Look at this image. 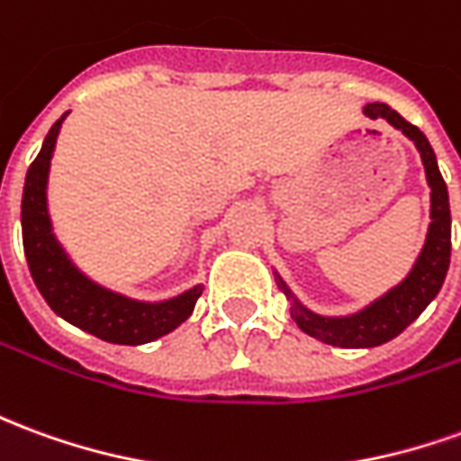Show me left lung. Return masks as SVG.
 <instances>
[{"instance_id": "obj_1", "label": "left lung", "mask_w": 461, "mask_h": 461, "mask_svg": "<svg viewBox=\"0 0 461 461\" xmlns=\"http://www.w3.org/2000/svg\"><path fill=\"white\" fill-rule=\"evenodd\" d=\"M365 114L372 119H387L392 127L402 130V134H407L414 141V147L420 149L427 182L432 186V221H429L424 249L417 257L407 279L399 282L394 289H389L384 297H379L369 307L357 314H349V317H320V314L309 312L292 297L285 282L276 276V285L282 286L286 297L292 299V320L297 321L299 330L307 331L309 337H314L320 342L344 347V349L379 347L407 330L442 289L444 276L449 269V252H452L449 194H447V185H444L442 172L437 167V157L429 147V140L387 104H379V102L366 104Z\"/></svg>"}]
</instances>
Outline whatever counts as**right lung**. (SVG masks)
<instances>
[{
    "label": "right lung",
    "mask_w": 461,
    "mask_h": 461,
    "mask_svg": "<svg viewBox=\"0 0 461 461\" xmlns=\"http://www.w3.org/2000/svg\"><path fill=\"white\" fill-rule=\"evenodd\" d=\"M67 114L54 122L37 159L29 164L22 194V241L29 272L41 297L62 320L112 344H147L176 330L194 312L202 286L167 302H137L86 279L51 234L47 212V176L57 134Z\"/></svg>",
    "instance_id": "1"
}]
</instances>
